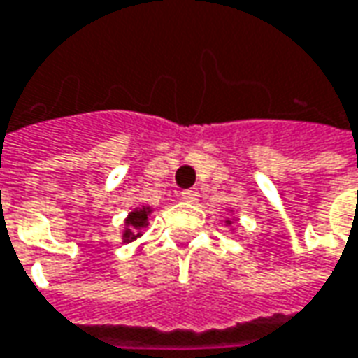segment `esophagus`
<instances>
[{
    "label": "esophagus",
    "mask_w": 358,
    "mask_h": 358,
    "mask_svg": "<svg viewBox=\"0 0 358 358\" xmlns=\"http://www.w3.org/2000/svg\"><path fill=\"white\" fill-rule=\"evenodd\" d=\"M180 196H182V199L187 201V203H196L197 199H199V192H197L196 187H192V189H184Z\"/></svg>",
    "instance_id": "1"
}]
</instances>
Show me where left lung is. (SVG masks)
Here are the masks:
<instances>
[{"mask_svg": "<svg viewBox=\"0 0 358 358\" xmlns=\"http://www.w3.org/2000/svg\"><path fill=\"white\" fill-rule=\"evenodd\" d=\"M231 222H232V221H227V224H231Z\"/></svg>", "mask_w": 358, "mask_h": 358, "instance_id": "1", "label": "left lung"}]
</instances>
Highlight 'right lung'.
Returning a JSON list of instances; mask_svg holds the SVG:
<instances>
[{
  "mask_svg": "<svg viewBox=\"0 0 358 358\" xmlns=\"http://www.w3.org/2000/svg\"><path fill=\"white\" fill-rule=\"evenodd\" d=\"M151 207L147 205H141L134 209L131 213L127 215L126 219V229H124V234H122V240L124 242H134L136 238L141 236V229H145L149 224V215H151Z\"/></svg>",
  "mask_w": 358,
  "mask_h": 358,
  "instance_id": "obj_1",
  "label": "right lung"
}]
</instances>
